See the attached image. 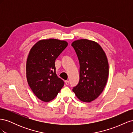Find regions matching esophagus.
Returning a JSON list of instances; mask_svg holds the SVG:
<instances>
[{
    "instance_id": "obj_1",
    "label": "esophagus",
    "mask_w": 133,
    "mask_h": 133,
    "mask_svg": "<svg viewBox=\"0 0 133 133\" xmlns=\"http://www.w3.org/2000/svg\"><path fill=\"white\" fill-rule=\"evenodd\" d=\"M65 84L66 85H69V82L68 81V80H66V81L65 82Z\"/></svg>"
}]
</instances>
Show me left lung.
I'll return each mask as SVG.
<instances>
[{"mask_svg": "<svg viewBox=\"0 0 133 133\" xmlns=\"http://www.w3.org/2000/svg\"><path fill=\"white\" fill-rule=\"evenodd\" d=\"M79 61L80 79L73 88L77 98L89 103L103 91L108 78L109 64L105 52L99 44L88 39L72 43Z\"/></svg>", "mask_w": 133, "mask_h": 133, "instance_id": "8db88e82", "label": "left lung"}]
</instances>
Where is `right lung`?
<instances>
[{
	"label": "right lung",
	"instance_id": "obj_1",
	"mask_svg": "<svg viewBox=\"0 0 133 133\" xmlns=\"http://www.w3.org/2000/svg\"><path fill=\"white\" fill-rule=\"evenodd\" d=\"M67 46L65 41L49 39L38 42L30 50L26 65L27 81L43 102L54 99L64 86V81L56 74L55 62Z\"/></svg>",
	"mask_w": 133,
	"mask_h": 133
}]
</instances>
